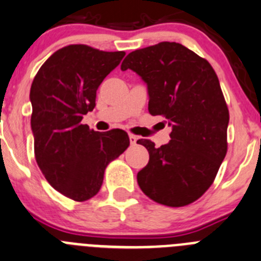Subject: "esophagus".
Segmentation results:
<instances>
[{
	"mask_svg": "<svg viewBox=\"0 0 261 261\" xmlns=\"http://www.w3.org/2000/svg\"><path fill=\"white\" fill-rule=\"evenodd\" d=\"M138 138L136 137L135 135H129V142H130V145H136V142H137Z\"/></svg>",
	"mask_w": 261,
	"mask_h": 261,
	"instance_id": "obj_1",
	"label": "esophagus"
}]
</instances>
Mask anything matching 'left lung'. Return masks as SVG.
Returning a JSON list of instances; mask_svg holds the SVG:
<instances>
[{
  "label": "left lung",
  "instance_id": "1",
  "mask_svg": "<svg viewBox=\"0 0 261 261\" xmlns=\"http://www.w3.org/2000/svg\"><path fill=\"white\" fill-rule=\"evenodd\" d=\"M126 69L147 84L151 115L172 126V140L160 147L137 141L150 155L138 186L161 205H190L213 185L227 153L229 111L219 79L209 61L175 42L130 52L121 63Z\"/></svg>",
  "mask_w": 261,
  "mask_h": 261
}]
</instances>
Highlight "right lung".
<instances>
[{
    "instance_id": "add662e5",
    "label": "right lung",
    "mask_w": 261,
    "mask_h": 261,
    "mask_svg": "<svg viewBox=\"0 0 261 261\" xmlns=\"http://www.w3.org/2000/svg\"><path fill=\"white\" fill-rule=\"evenodd\" d=\"M125 52L70 44L52 54L31 87L34 155L47 182L74 201L100 191L109 163L129 146L121 129L95 132L82 124L96 106V92Z\"/></svg>"
}]
</instances>
